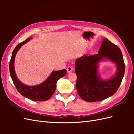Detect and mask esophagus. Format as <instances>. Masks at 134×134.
I'll list each match as a JSON object with an SVG mask.
<instances>
[{
	"mask_svg": "<svg viewBox=\"0 0 134 134\" xmlns=\"http://www.w3.org/2000/svg\"><path fill=\"white\" fill-rule=\"evenodd\" d=\"M66 70H67L68 72H71L72 71V70H73V68H72V67L71 66H69L67 68Z\"/></svg>",
	"mask_w": 134,
	"mask_h": 134,
	"instance_id": "34e87169",
	"label": "esophagus"
}]
</instances>
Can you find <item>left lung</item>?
Returning <instances> with one entry per match:
<instances>
[{
  "label": "left lung",
  "instance_id": "8db88e82",
  "mask_svg": "<svg viewBox=\"0 0 134 134\" xmlns=\"http://www.w3.org/2000/svg\"><path fill=\"white\" fill-rule=\"evenodd\" d=\"M102 60H111L116 65V73L109 79L103 80L98 73V65ZM75 64L76 90L86 102L102 100L113 96L124 76L125 66L122 52L107 38H103L98 54H85L77 59Z\"/></svg>",
  "mask_w": 134,
  "mask_h": 134
}]
</instances>
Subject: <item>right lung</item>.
<instances>
[{
	"instance_id": "add662e5",
	"label": "right lung",
	"mask_w": 134,
	"mask_h": 134,
	"mask_svg": "<svg viewBox=\"0 0 134 134\" xmlns=\"http://www.w3.org/2000/svg\"><path fill=\"white\" fill-rule=\"evenodd\" d=\"M32 39L29 37L25 41L19 43L15 47L12 52V58L9 63V71L10 76L13 83L18 91L21 94L26 98L36 101H45L48 100L53 95L56 88L58 80L66 74V69L52 71L49 76L42 83L30 86L22 83L18 79L14 69V60L17 52L23 44L26 43Z\"/></svg>"
}]
</instances>
